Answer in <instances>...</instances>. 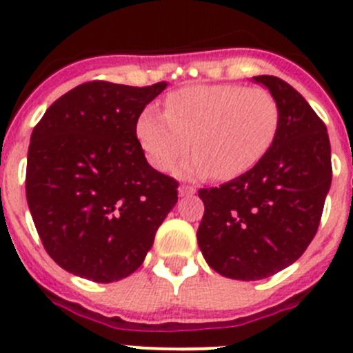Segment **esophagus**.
<instances>
[{
	"mask_svg": "<svg viewBox=\"0 0 353 353\" xmlns=\"http://www.w3.org/2000/svg\"><path fill=\"white\" fill-rule=\"evenodd\" d=\"M196 192V189L192 185H180L179 187V194L180 196H192Z\"/></svg>",
	"mask_w": 353,
	"mask_h": 353,
	"instance_id": "1",
	"label": "esophagus"
}]
</instances>
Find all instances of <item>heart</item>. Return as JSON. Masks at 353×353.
<instances>
[{
    "instance_id": "obj_1",
    "label": "heart",
    "mask_w": 353,
    "mask_h": 353,
    "mask_svg": "<svg viewBox=\"0 0 353 353\" xmlns=\"http://www.w3.org/2000/svg\"><path fill=\"white\" fill-rule=\"evenodd\" d=\"M166 113L145 108L136 120V138L146 161L166 171L191 145L194 157L185 176L210 174L232 180L269 154L281 125L276 97L240 84H196L170 93Z\"/></svg>"
}]
</instances>
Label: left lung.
<instances>
[{
  "mask_svg": "<svg viewBox=\"0 0 353 353\" xmlns=\"http://www.w3.org/2000/svg\"><path fill=\"white\" fill-rule=\"evenodd\" d=\"M276 97L281 125L256 166L199 189L205 214L198 245L215 272L240 281L274 276L316 235L332 180L327 127L304 97L276 76L252 77Z\"/></svg>",
  "mask_w": 353,
  "mask_h": 353,
  "instance_id": "1",
  "label": "left lung"
}]
</instances>
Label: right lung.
Segmentation results:
<instances>
[{
	"label": "right lung",
	"mask_w": 353,
	"mask_h": 353,
	"mask_svg": "<svg viewBox=\"0 0 353 353\" xmlns=\"http://www.w3.org/2000/svg\"><path fill=\"white\" fill-rule=\"evenodd\" d=\"M168 84L90 81L49 105L31 132L26 199L61 269L113 283L141 267L179 201V182L150 166L136 120Z\"/></svg>",
	"instance_id": "right-lung-1"
}]
</instances>
